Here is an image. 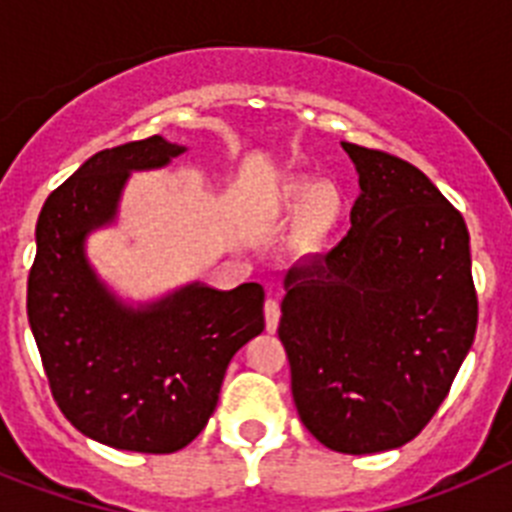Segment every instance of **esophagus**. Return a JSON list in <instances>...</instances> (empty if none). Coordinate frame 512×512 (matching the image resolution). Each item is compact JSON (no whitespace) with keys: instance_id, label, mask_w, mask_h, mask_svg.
I'll use <instances>...</instances> for the list:
<instances>
[{"instance_id":"34e87169","label":"esophagus","mask_w":512,"mask_h":512,"mask_svg":"<svg viewBox=\"0 0 512 512\" xmlns=\"http://www.w3.org/2000/svg\"><path fill=\"white\" fill-rule=\"evenodd\" d=\"M264 315H266V330L274 333V330L279 328V315H282V310H279V300H266Z\"/></svg>"}]
</instances>
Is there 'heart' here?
Instances as JSON below:
<instances>
[{"instance_id": "heart-1", "label": "heart", "mask_w": 512, "mask_h": 512, "mask_svg": "<svg viewBox=\"0 0 512 512\" xmlns=\"http://www.w3.org/2000/svg\"><path fill=\"white\" fill-rule=\"evenodd\" d=\"M287 202L295 212H305V230L310 241H323L341 220L343 202L336 189L325 184L297 182L287 189Z\"/></svg>"}]
</instances>
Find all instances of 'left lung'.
<instances>
[{"label": "left lung", "instance_id": "left-lung-1", "mask_svg": "<svg viewBox=\"0 0 512 512\" xmlns=\"http://www.w3.org/2000/svg\"><path fill=\"white\" fill-rule=\"evenodd\" d=\"M359 174L351 230L284 277L279 338L307 431L341 454L423 431L477 333L469 230L413 164L341 143Z\"/></svg>", "mask_w": 512, "mask_h": 512}]
</instances>
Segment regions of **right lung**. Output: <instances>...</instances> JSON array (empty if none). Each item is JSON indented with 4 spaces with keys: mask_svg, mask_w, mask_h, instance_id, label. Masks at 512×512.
I'll list each match as a JSON object with an SVG mask.
<instances>
[{
    "mask_svg": "<svg viewBox=\"0 0 512 512\" xmlns=\"http://www.w3.org/2000/svg\"><path fill=\"white\" fill-rule=\"evenodd\" d=\"M187 151L161 135L94 153L45 200L27 279V320L58 408L76 431L120 451L174 454L217 408L225 369L264 330V287L184 284L125 302L99 279L87 238L117 220L133 171Z\"/></svg>",
    "mask_w": 512,
    "mask_h": 512,
    "instance_id": "add662e5",
    "label": "right lung"
}]
</instances>
